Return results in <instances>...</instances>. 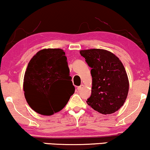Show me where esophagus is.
Wrapping results in <instances>:
<instances>
[{"mask_svg":"<svg viewBox=\"0 0 150 150\" xmlns=\"http://www.w3.org/2000/svg\"><path fill=\"white\" fill-rule=\"evenodd\" d=\"M83 88V85H81L80 86H78V88H77L78 91H81Z\"/></svg>","mask_w":150,"mask_h":150,"instance_id":"esophagus-1","label":"esophagus"}]
</instances>
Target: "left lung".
<instances>
[{"label": "left lung", "mask_w": 150, "mask_h": 150, "mask_svg": "<svg viewBox=\"0 0 150 150\" xmlns=\"http://www.w3.org/2000/svg\"><path fill=\"white\" fill-rule=\"evenodd\" d=\"M91 68L92 90L86 103L103 114L114 113L124 105L129 82L120 59L110 51L89 49L80 51Z\"/></svg>", "instance_id": "1"}]
</instances>
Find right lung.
Listing matches in <instances>:
<instances>
[{
    "instance_id": "add662e5",
    "label": "right lung",
    "mask_w": 150,
    "mask_h": 150,
    "mask_svg": "<svg viewBox=\"0 0 150 150\" xmlns=\"http://www.w3.org/2000/svg\"><path fill=\"white\" fill-rule=\"evenodd\" d=\"M64 50L43 49L31 58L24 77L23 89L29 105L37 113L50 116L62 110L75 88ZM68 90L67 94L60 91Z\"/></svg>"
}]
</instances>
